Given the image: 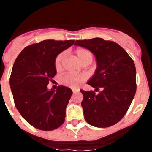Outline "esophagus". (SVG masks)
I'll return each instance as SVG.
<instances>
[{
    "label": "esophagus",
    "instance_id": "obj_1",
    "mask_svg": "<svg viewBox=\"0 0 152 152\" xmlns=\"http://www.w3.org/2000/svg\"><path fill=\"white\" fill-rule=\"evenodd\" d=\"M72 91H73V94H76V93H78L79 92V90L74 89V90H72Z\"/></svg>",
    "mask_w": 152,
    "mask_h": 152
}]
</instances>
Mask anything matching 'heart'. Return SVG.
Returning a JSON list of instances; mask_svg holds the SVG:
<instances>
[{"label": "heart", "mask_w": 152, "mask_h": 152, "mask_svg": "<svg viewBox=\"0 0 152 152\" xmlns=\"http://www.w3.org/2000/svg\"><path fill=\"white\" fill-rule=\"evenodd\" d=\"M75 53L77 55L79 59L85 63L87 61H92L93 55L88 49H84V48H79L75 50ZM66 56V53L64 52H61L59 55H58L57 57L55 59V68L57 71H60L62 67V63L64 61V58ZM88 77L84 74L80 75H75V74H67L64 75L61 78V83L64 85L68 86L70 88H78L80 84L84 82L87 80Z\"/></svg>", "instance_id": "b5f03b06"}]
</instances>
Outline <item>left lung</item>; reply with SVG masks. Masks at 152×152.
I'll return each mask as SVG.
<instances>
[{
    "mask_svg": "<svg viewBox=\"0 0 152 152\" xmlns=\"http://www.w3.org/2000/svg\"><path fill=\"white\" fill-rule=\"evenodd\" d=\"M75 45L89 49L94 55L97 68L88 84L101 91L80 90L81 106L87 123L95 127H110L123 119L136 91L135 63L115 42L102 38L76 40Z\"/></svg>",
    "mask_w": 152,
    "mask_h": 152,
    "instance_id": "obj_1",
    "label": "left lung"
}]
</instances>
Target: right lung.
<instances>
[{
    "label": "right lung",
    "mask_w": 152,
    "mask_h": 152,
    "mask_svg": "<svg viewBox=\"0 0 152 152\" xmlns=\"http://www.w3.org/2000/svg\"><path fill=\"white\" fill-rule=\"evenodd\" d=\"M74 42L43 40L24 48L14 61L10 77L14 103L23 119L38 129L51 131L64 123L72 91L61 85L49 91L47 85L57 73L56 58Z\"/></svg>",
    "instance_id": "right-lung-1"
}]
</instances>
